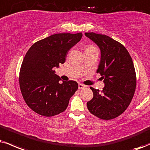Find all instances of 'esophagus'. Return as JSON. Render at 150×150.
<instances>
[{
  "label": "esophagus",
  "instance_id": "obj_1",
  "mask_svg": "<svg viewBox=\"0 0 150 150\" xmlns=\"http://www.w3.org/2000/svg\"><path fill=\"white\" fill-rule=\"evenodd\" d=\"M86 86H84L83 84H81V83H79V89H83V88H84Z\"/></svg>",
  "mask_w": 150,
  "mask_h": 150
}]
</instances>
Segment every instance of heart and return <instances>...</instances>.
<instances>
[{
  "label": "heart",
  "mask_w": 150,
  "mask_h": 150,
  "mask_svg": "<svg viewBox=\"0 0 150 150\" xmlns=\"http://www.w3.org/2000/svg\"><path fill=\"white\" fill-rule=\"evenodd\" d=\"M89 49H97L95 47H93V46H88V47H86V50H89Z\"/></svg>",
  "instance_id": "b5f03b06"
}]
</instances>
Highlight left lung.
<instances>
[{
  "instance_id": "8db88e82",
  "label": "left lung",
  "mask_w": 150,
  "mask_h": 150,
  "mask_svg": "<svg viewBox=\"0 0 150 150\" xmlns=\"http://www.w3.org/2000/svg\"><path fill=\"white\" fill-rule=\"evenodd\" d=\"M85 35L100 49L97 73L105 84L101 92L90 88L93 98L87 106L96 117L113 119L125 112L134 97L136 86L134 62L126 48L110 37L95 33H86Z\"/></svg>"
}]
</instances>
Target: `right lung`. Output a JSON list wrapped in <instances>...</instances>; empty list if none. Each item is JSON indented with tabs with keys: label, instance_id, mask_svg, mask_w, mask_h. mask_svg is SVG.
Listing matches in <instances>:
<instances>
[{
	"label": "right lung",
	"instance_id": "add662e5",
	"mask_svg": "<svg viewBox=\"0 0 150 150\" xmlns=\"http://www.w3.org/2000/svg\"><path fill=\"white\" fill-rule=\"evenodd\" d=\"M81 33H59L37 42L24 57L19 73L24 101L33 111L51 117L66 110L78 90L74 81L60 83L54 67L63 64L69 50L80 41Z\"/></svg>",
	"mask_w": 150,
	"mask_h": 150
}]
</instances>
